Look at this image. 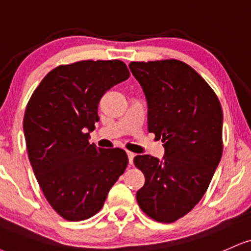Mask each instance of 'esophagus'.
Instances as JSON below:
<instances>
[{"mask_svg": "<svg viewBox=\"0 0 251 251\" xmlns=\"http://www.w3.org/2000/svg\"><path fill=\"white\" fill-rule=\"evenodd\" d=\"M126 154H128L129 164H132V162H134V157H135V153H134V152H131V151H126Z\"/></svg>", "mask_w": 251, "mask_h": 251, "instance_id": "esophagus-1", "label": "esophagus"}]
</instances>
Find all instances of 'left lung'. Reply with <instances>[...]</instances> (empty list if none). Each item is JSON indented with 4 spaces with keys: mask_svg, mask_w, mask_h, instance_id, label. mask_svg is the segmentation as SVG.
Here are the masks:
<instances>
[{
    "mask_svg": "<svg viewBox=\"0 0 251 251\" xmlns=\"http://www.w3.org/2000/svg\"><path fill=\"white\" fill-rule=\"evenodd\" d=\"M129 67L147 98L148 130L165 149L162 160L134 158L145 177L136 199L151 219L171 224L199 202L220 163L222 108L211 86L180 60L131 61Z\"/></svg>",
    "mask_w": 251,
    "mask_h": 251,
    "instance_id": "obj_1",
    "label": "left lung"
}]
</instances>
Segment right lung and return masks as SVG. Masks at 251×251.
<instances>
[{
  "label": "right lung",
  "instance_id": "add662e5",
  "mask_svg": "<svg viewBox=\"0 0 251 251\" xmlns=\"http://www.w3.org/2000/svg\"><path fill=\"white\" fill-rule=\"evenodd\" d=\"M121 60H82L60 65L31 95L23 130L27 154L52 208L69 221L91 218L128 165L125 150L88 142L108 89L129 78Z\"/></svg>",
  "mask_w": 251,
  "mask_h": 251
}]
</instances>
